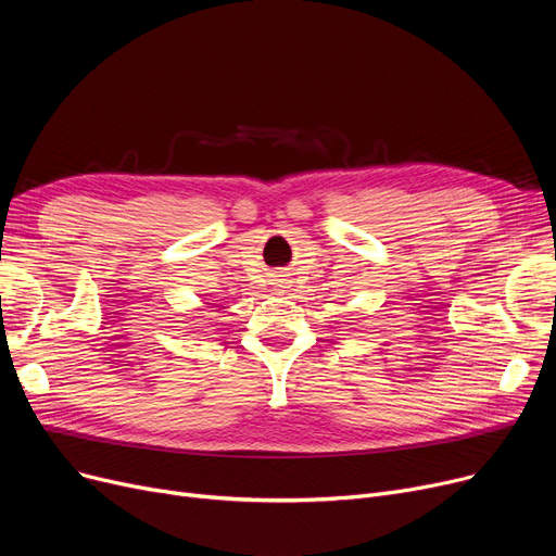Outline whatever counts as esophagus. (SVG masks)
I'll return each mask as SVG.
<instances>
[{
	"label": "esophagus",
	"instance_id": "34e87169",
	"mask_svg": "<svg viewBox=\"0 0 556 556\" xmlns=\"http://www.w3.org/2000/svg\"><path fill=\"white\" fill-rule=\"evenodd\" d=\"M277 277H286V275H277ZM281 281H283V279H277V283H281Z\"/></svg>",
	"mask_w": 556,
	"mask_h": 556
}]
</instances>
